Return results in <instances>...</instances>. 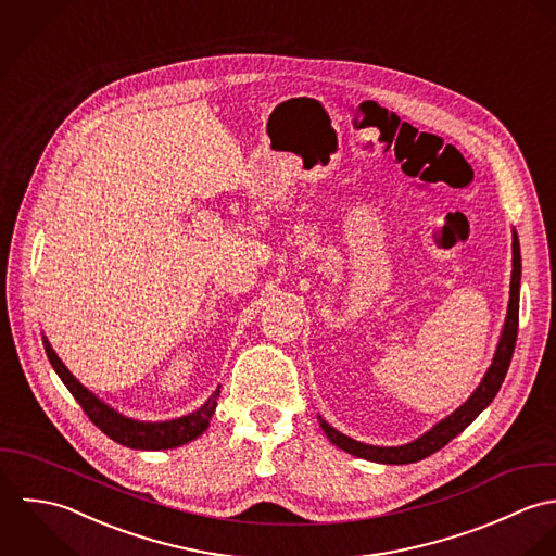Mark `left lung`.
Returning <instances> with one entry per match:
<instances>
[{"mask_svg": "<svg viewBox=\"0 0 556 556\" xmlns=\"http://www.w3.org/2000/svg\"><path fill=\"white\" fill-rule=\"evenodd\" d=\"M520 277H522V260H520V240H518V231L511 229V283H509V305H507V316H505V325L498 337L494 356H492V365L488 367L485 376L481 378L479 387L470 393V397L455 408L448 417L441 419L434 428H430L426 434H421L419 439H415L413 443L397 444V446H378V444L361 443L354 441L341 432H337L333 426H329L323 417L320 419V428L325 430L327 439L331 443L337 444L339 448H343L350 455L369 459V462H378V464H413L419 462L432 453H437L439 448H443L444 444L453 441L459 432H464L477 417L481 410H485L490 406V402L496 397L505 374L509 369L511 356H514V348H516V337H518V314H520Z\"/></svg>", "mask_w": 556, "mask_h": 556, "instance_id": "obj_1", "label": "left lung"}]
</instances>
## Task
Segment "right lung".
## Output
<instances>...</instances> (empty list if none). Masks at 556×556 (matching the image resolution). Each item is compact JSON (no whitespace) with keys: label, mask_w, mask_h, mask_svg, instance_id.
Masks as SVG:
<instances>
[{"label":"right lung","mask_w":556,"mask_h":556,"mask_svg":"<svg viewBox=\"0 0 556 556\" xmlns=\"http://www.w3.org/2000/svg\"><path fill=\"white\" fill-rule=\"evenodd\" d=\"M42 343H45V352H47L55 374L60 376V380L66 384V389L73 393V397L86 410L90 421L115 443L130 446V448H141V451H161V448H176L180 444L191 443L208 430L211 419L217 408L222 384L213 391V395L198 410H193L189 415L167 419V421H139V419L117 413L97 393H92L88 387H84L71 374V369L62 363V358L55 354V350L51 348V343L45 334H42Z\"/></svg>","instance_id":"1"}]
</instances>
